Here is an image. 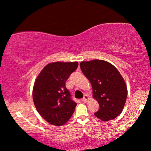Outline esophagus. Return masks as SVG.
I'll return each instance as SVG.
<instances>
[{"label":"esophagus","instance_id":"esophagus-1","mask_svg":"<svg viewBox=\"0 0 151 151\" xmlns=\"http://www.w3.org/2000/svg\"><path fill=\"white\" fill-rule=\"evenodd\" d=\"M88 99H89V98H88V96H87V95H85V96H84L83 99H82V101H83L84 102H86L88 100Z\"/></svg>","mask_w":151,"mask_h":151}]
</instances>
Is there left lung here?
<instances>
[{"label": "left lung", "mask_w": 151, "mask_h": 151, "mask_svg": "<svg viewBox=\"0 0 151 151\" xmlns=\"http://www.w3.org/2000/svg\"><path fill=\"white\" fill-rule=\"evenodd\" d=\"M80 65L91 84L93 97L100 105L95 116L102 121L115 119L122 111L127 98V86L120 73L102 60L82 61Z\"/></svg>", "instance_id": "left-lung-1"}]
</instances>
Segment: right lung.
Masks as SVG:
<instances>
[{
	"label": "right lung",
	"mask_w": 151,
	"mask_h": 151,
	"mask_svg": "<svg viewBox=\"0 0 151 151\" xmlns=\"http://www.w3.org/2000/svg\"><path fill=\"white\" fill-rule=\"evenodd\" d=\"M78 66V62L51 63L43 68L35 80L32 93L35 106L51 124H65L75 111L77 103L71 100L65 82Z\"/></svg>",
	"instance_id": "obj_1"
}]
</instances>
